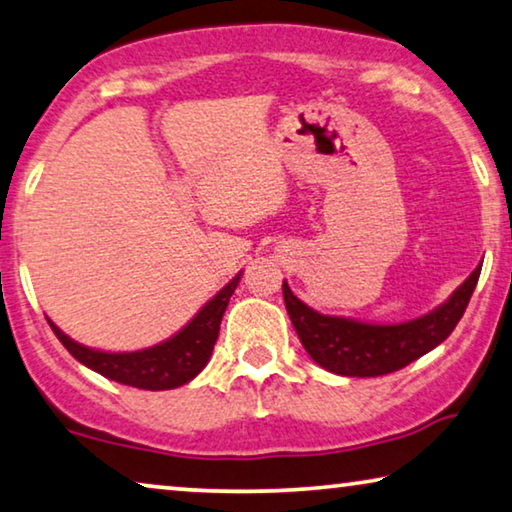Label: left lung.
<instances>
[{"label": "left lung", "mask_w": 512, "mask_h": 512, "mask_svg": "<svg viewBox=\"0 0 512 512\" xmlns=\"http://www.w3.org/2000/svg\"><path fill=\"white\" fill-rule=\"evenodd\" d=\"M478 275L481 266L453 291L444 305L399 326H371L342 316L319 314L300 303L287 282H282V294L300 342L316 364L339 376L371 378L408 367L410 362L442 344L465 314Z\"/></svg>", "instance_id": "left-lung-1"}]
</instances>
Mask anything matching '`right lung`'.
Masks as SVG:
<instances>
[{"instance_id": "right-lung-1", "label": "right lung", "mask_w": 512, "mask_h": 512, "mask_svg": "<svg viewBox=\"0 0 512 512\" xmlns=\"http://www.w3.org/2000/svg\"><path fill=\"white\" fill-rule=\"evenodd\" d=\"M239 280L241 273L202 307L189 326L182 328L175 337H170L168 342L145 348V351H93V348L72 342V339L68 335H63L50 319H47V323H50L54 335L59 337V342L68 348L72 358L86 364L88 369L102 373L104 378L116 380V383H123L129 387L152 389V392L154 389H173L189 383L191 378H196L198 373L205 369L209 355L214 351L218 330H221L225 307L230 303V296L234 294V289H237Z\"/></svg>"}]
</instances>
